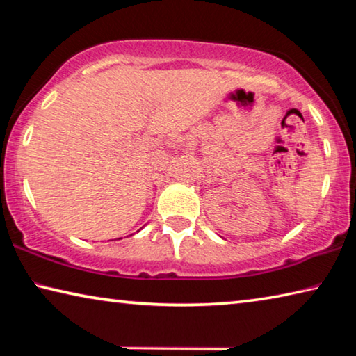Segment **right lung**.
Here are the masks:
<instances>
[{"instance_id":"right-lung-1","label":"right lung","mask_w":356,"mask_h":356,"mask_svg":"<svg viewBox=\"0 0 356 356\" xmlns=\"http://www.w3.org/2000/svg\"><path fill=\"white\" fill-rule=\"evenodd\" d=\"M136 232H140V231H136Z\"/></svg>"}]
</instances>
